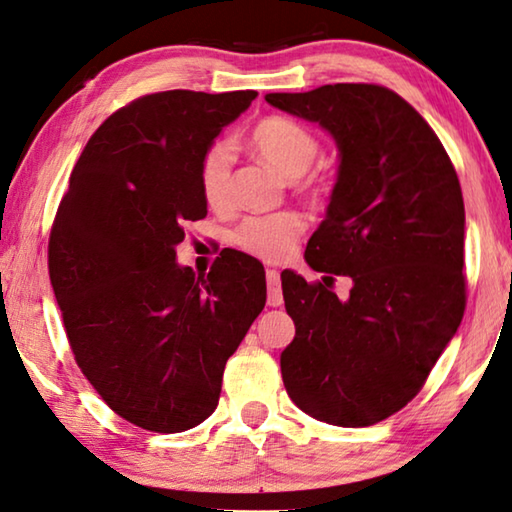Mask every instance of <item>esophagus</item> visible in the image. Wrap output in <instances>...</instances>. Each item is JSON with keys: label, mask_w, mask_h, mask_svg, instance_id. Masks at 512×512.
<instances>
[{"label": "esophagus", "mask_w": 512, "mask_h": 512, "mask_svg": "<svg viewBox=\"0 0 512 512\" xmlns=\"http://www.w3.org/2000/svg\"><path fill=\"white\" fill-rule=\"evenodd\" d=\"M267 304L281 306L283 292H281V276L276 270H267Z\"/></svg>", "instance_id": "obj_1"}]
</instances>
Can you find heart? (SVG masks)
<instances>
[{
    "label": "heart",
    "mask_w": 512,
    "mask_h": 512,
    "mask_svg": "<svg viewBox=\"0 0 512 512\" xmlns=\"http://www.w3.org/2000/svg\"><path fill=\"white\" fill-rule=\"evenodd\" d=\"M249 147L272 165L283 179H299L320 154V142L311 131L286 117H267L249 136ZM199 188L204 201L215 211L231 204V154L224 142L208 147L199 163ZM301 220L292 213L249 217L236 233L238 245L265 261L286 258L301 233Z\"/></svg>",
    "instance_id": "obj_1"
}]
</instances>
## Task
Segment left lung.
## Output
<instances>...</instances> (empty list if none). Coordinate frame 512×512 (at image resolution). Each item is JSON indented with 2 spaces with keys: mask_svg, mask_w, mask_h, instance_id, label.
Listing matches in <instances>:
<instances>
[{
  "mask_svg": "<svg viewBox=\"0 0 512 512\" xmlns=\"http://www.w3.org/2000/svg\"><path fill=\"white\" fill-rule=\"evenodd\" d=\"M265 102L320 124L338 147V177L304 258L351 279L340 299L281 272L295 322V340L281 351L283 385L315 420L376 424L420 392L463 320L456 170L424 117L388 88L333 83L270 92Z\"/></svg>",
  "mask_w": 512,
  "mask_h": 512,
  "instance_id": "obj_1",
  "label": "left lung"
}]
</instances>
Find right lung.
Returning a JSON list of instances; mask_svg holds the SVG:
<instances>
[{
  "label": "right lung",
  "mask_w": 512,
  "mask_h": 512,
  "mask_svg": "<svg viewBox=\"0 0 512 512\" xmlns=\"http://www.w3.org/2000/svg\"><path fill=\"white\" fill-rule=\"evenodd\" d=\"M256 90L140 97L99 127L70 174L49 238V279L81 372L124 420L156 433L213 415L226 360L265 306L242 251L195 274L183 224L206 217L199 163Z\"/></svg>",
  "instance_id": "1"
}]
</instances>
